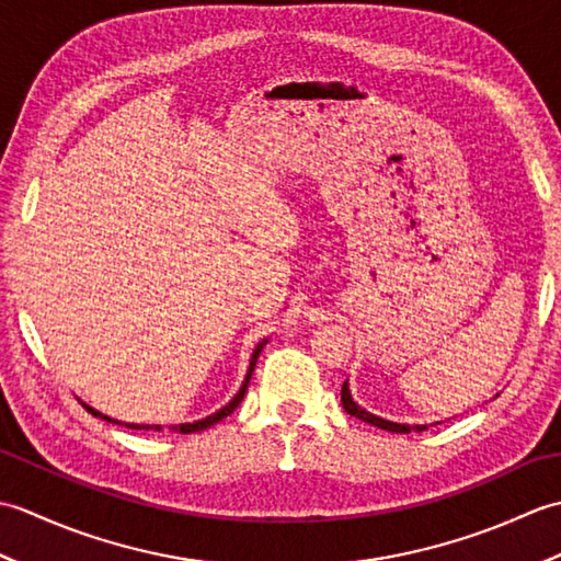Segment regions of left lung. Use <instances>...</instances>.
Here are the masks:
<instances>
[{
    "label": "left lung",
    "mask_w": 561,
    "mask_h": 561,
    "mask_svg": "<svg viewBox=\"0 0 561 561\" xmlns=\"http://www.w3.org/2000/svg\"><path fill=\"white\" fill-rule=\"evenodd\" d=\"M342 404H344V410H347L352 416H356V420L368 422V424H374V426H378V428H388V432H396V434H408V432H410V426L396 424V422H388V420H380V416H376V414H371V412L362 410L359 404H356V402L352 400V396H350V386H347V380H344V386H342ZM416 428H420V432H424L426 426H416Z\"/></svg>",
    "instance_id": "left-lung-1"
}]
</instances>
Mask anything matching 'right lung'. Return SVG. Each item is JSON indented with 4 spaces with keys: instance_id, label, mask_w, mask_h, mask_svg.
I'll return each mask as SVG.
<instances>
[{
    "instance_id": "1",
    "label": "right lung",
    "mask_w": 561,
    "mask_h": 561,
    "mask_svg": "<svg viewBox=\"0 0 561 561\" xmlns=\"http://www.w3.org/2000/svg\"><path fill=\"white\" fill-rule=\"evenodd\" d=\"M262 347H265V342L260 344V347L253 352V359H250V368H248V376H245V380H243V386H241V390H238V396L226 404V408H221L219 412H214L211 416H207V420H199V422H193V424H181V426H171L173 432H181V434H193V432H202V428H209V426H214L217 422H221L224 416H229L238 404H241V400H243V396H245V390H248V383H250V376H253V368H255V362H257V356H260V352H262ZM91 414H96V416H101V420H105V422H113V424H123V422H115V420H111V416H105V414H101V412H96V410H91V408H87ZM127 428H153V432H161V426L159 424H153V426H145V424H125Z\"/></svg>"
}]
</instances>
